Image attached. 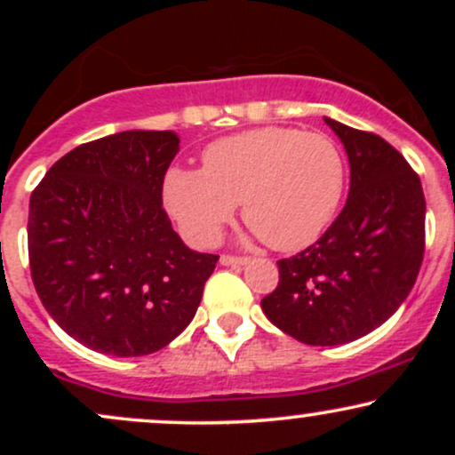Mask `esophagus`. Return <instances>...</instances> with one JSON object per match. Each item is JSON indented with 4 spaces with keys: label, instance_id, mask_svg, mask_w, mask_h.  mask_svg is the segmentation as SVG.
<instances>
[{
    "label": "esophagus",
    "instance_id": "obj_1",
    "mask_svg": "<svg viewBox=\"0 0 455 455\" xmlns=\"http://www.w3.org/2000/svg\"><path fill=\"white\" fill-rule=\"evenodd\" d=\"M248 257H233V254H222V257H220V263L222 265H227V267H228V265H231V267H242V265H245V263H248Z\"/></svg>",
    "mask_w": 455,
    "mask_h": 455
}]
</instances>
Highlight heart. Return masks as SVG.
<instances>
[{
    "mask_svg": "<svg viewBox=\"0 0 455 455\" xmlns=\"http://www.w3.org/2000/svg\"><path fill=\"white\" fill-rule=\"evenodd\" d=\"M344 181L342 151L325 134L265 126L212 143L203 171L171 169L164 205L192 243L212 245L242 203L263 242L291 252L331 224Z\"/></svg>",
    "mask_w": 455,
    "mask_h": 455,
    "instance_id": "obj_1",
    "label": "heart"
}]
</instances>
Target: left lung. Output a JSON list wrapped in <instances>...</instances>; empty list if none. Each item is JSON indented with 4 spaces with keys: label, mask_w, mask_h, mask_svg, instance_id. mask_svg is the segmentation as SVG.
Wrapping results in <instances>:
<instances>
[{
    "label": "left lung",
    "mask_w": 455,
    "mask_h": 455,
    "mask_svg": "<svg viewBox=\"0 0 455 455\" xmlns=\"http://www.w3.org/2000/svg\"><path fill=\"white\" fill-rule=\"evenodd\" d=\"M351 164V188L331 227L295 257L260 299L265 316L312 347L353 342L383 325L411 293L426 250L419 175L374 132L327 119Z\"/></svg>",
    "instance_id": "8db88e82"
}]
</instances>
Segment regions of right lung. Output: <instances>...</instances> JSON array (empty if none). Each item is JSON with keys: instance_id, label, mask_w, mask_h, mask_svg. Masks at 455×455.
<instances>
[{"instance_id": "right-lung-1", "label": "right lung", "mask_w": 455, "mask_h": 455, "mask_svg": "<svg viewBox=\"0 0 455 455\" xmlns=\"http://www.w3.org/2000/svg\"><path fill=\"white\" fill-rule=\"evenodd\" d=\"M173 130H128L68 151L29 198L36 293L92 351H160L195 316L218 254L181 242L162 207Z\"/></svg>"}]
</instances>
